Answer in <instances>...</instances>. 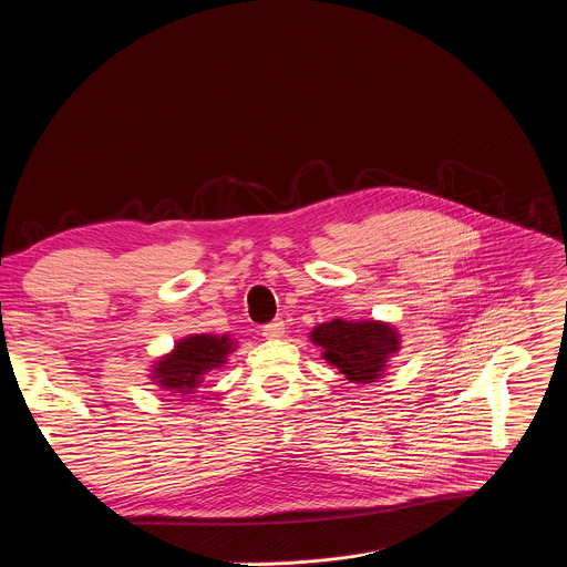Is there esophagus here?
<instances>
[{
	"label": "esophagus",
	"instance_id": "esophagus-1",
	"mask_svg": "<svg viewBox=\"0 0 567 567\" xmlns=\"http://www.w3.org/2000/svg\"><path fill=\"white\" fill-rule=\"evenodd\" d=\"M262 337H265V339H269V341H276V339L285 337V322H282L280 318H276V320L267 322V326L262 328Z\"/></svg>",
	"mask_w": 567,
	"mask_h": 567
}]
</instances>
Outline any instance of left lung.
Instances as JSON below:
<instances>
[{
    "mask_svg": "<svg viewBox=\"0 0 567 567\" xmlns=\"http://www.w3.org/2000/svg\"><path fill=\"white\" fill-rule=\"evenodd\" d=\"M311 341L326 350L322 357L341 374L357 383L374 381L399 346L396 334L383 322H346L339 318L318 326L311 332Z\"/></svg>",
    "mask_w": 567,
    "mask_h": 567,
    "instance_id": "1",
    "label": "left lung"
}]
</instances>
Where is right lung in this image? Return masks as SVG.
Instances as JSON below:
<instances>
[{
    "label": "right lung",
    "instance_id": "1",
    "mask_svg": "<svg viewBox=\"0 0 567 567\" xmlns=\"http://www.w3.org/2000/svg\"><path fill=\"white\" fill-rule=\"evenodd\" d=\"M228 350V337H188L182 343H177L171 357L158 361L154 379H158V383L173 394H193L208 370H215L221 363H226Z\"/></svg>",
    "mask_w": 567,
    "mask_h": 567
}]
</instances>
